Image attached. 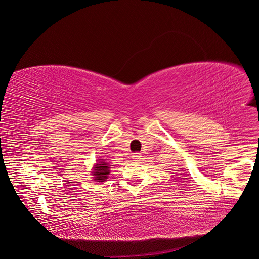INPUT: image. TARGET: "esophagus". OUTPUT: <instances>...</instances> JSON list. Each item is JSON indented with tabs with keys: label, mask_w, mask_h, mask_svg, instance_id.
I'll return each instance as SVG.
<instances>
[{
	"label": "esophagus",
	"mask_w": 259,
	"mask_h": 259,
	"mask_svg": "<svg viewBox=\"0 0 259 259\" xmlns=\"http://www.w3.org/2000/svg\"><path fill=\"white\" fill-rule=\"evenodd\" d=\"M132 158H133V160H135V161H138L140 158H142V154H140L139 152H135V153H133V155H132Z\"/></svg>",
	"instance_id": "obj_1"
}]
</instances>
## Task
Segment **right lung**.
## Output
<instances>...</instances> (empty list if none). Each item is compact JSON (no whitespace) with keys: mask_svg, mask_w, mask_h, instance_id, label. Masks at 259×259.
I'll use <instances>...</instances> for the list:
<instances>
[{"mask_svg":"<svg viewBox=\"0 0 259 259\" xmlns=\"http://www.w3.org/2000/svg\"><path fill=\"white\" fill-rule=\"evenodd\" d=\"M98 162L94 165L92 175L94 180L97 183H104L107 180L108 175L110 174V165L105 160H97Z\"/></svg>","mask_w":259,"mask_h":259,"instance_id":"1","label":"right lung"}]
</instances>
